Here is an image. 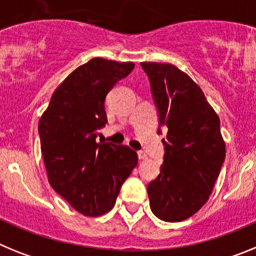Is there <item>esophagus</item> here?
Here are the masks:
<instances>
[{
  "label": "esophagus",
  "mask_w": 256,
  "mask_h": 256,
  "mask_svg": "<svg viewBox=\"0 0 256 256\" xmlns=\"http://www.w3.org/2000/svg\"><path fill=\"white\" fill-rule=\"evenodd\" d=\"M137 154H138V159L140 160H146V159H148V155H146V154H144V151H138V152H137Z\"/></svg>",
  "instance_id": "esophagus-1"
}]
</instances>
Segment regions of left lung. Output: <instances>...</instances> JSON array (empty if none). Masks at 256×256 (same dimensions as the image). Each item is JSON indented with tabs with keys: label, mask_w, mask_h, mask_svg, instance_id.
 <instances>
[{
	"label": "left lung",
	"mask_w": 256,
	"mask_h": 256,
	"mask_svg": "<svg viewBox=\"0 0 256 256\" xmlns=\"http://www.w3.org/2000/svg\"><path fill=\"white\" fill-rule=\"evenodd\" d=\"M159 110L162 170L148 183L150 208L165 222H182L206 204L226 158L219 116L188 74L166 62H141Z\"/></svg>",
	"instance_id": "left-lung-1"
}]
</instances>
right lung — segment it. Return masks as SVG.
Instances as JSON below:
<instances>
[{
  "label": "right lung",
  "instance_id": "add662e5",
  "mask_svg": "<svg viewBox=\"0 0 256 256\" xmlns=\"http://www.w3.org/2000/svg\"><path fill=\"white\" fill-rule=\"evenodd\" d=\"M134 62L94 58L58 86L38 123L40 151L51 187L86 216L114 208L138 155L124 144L96 142L105 126V97Z\"/></svg>",
  "mask_w": 256,
  "mask_h": 256
}]
</instances>
